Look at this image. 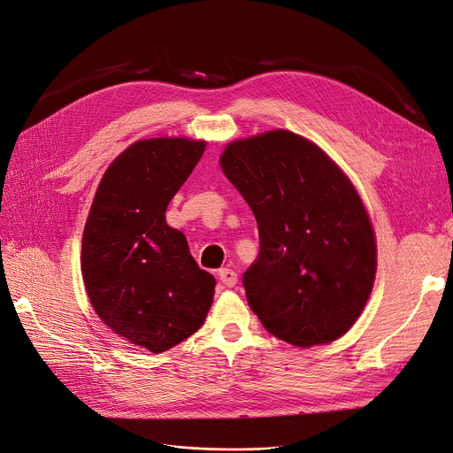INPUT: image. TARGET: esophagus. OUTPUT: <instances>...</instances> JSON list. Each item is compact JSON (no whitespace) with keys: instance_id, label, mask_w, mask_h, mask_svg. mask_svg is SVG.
I'll use <instances>...</instances> for the list:
<instances>
[{"instance_id":"1","label":"esophagus","mask_w":453,"mask_h":453,"mask_svg":"<svg viewBox=\"0 0 453 453\" xmlns=\"http://www.w3.org/2000/svg\"><path fill=\"white\" fill-rule=\"evenodd\" d=\"M219 278L226 287H234L238 281V274L233 269H220Z\"/></svg>"}]
</instances>
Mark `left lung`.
Masks as SVG:
<instances>
[{"label": "left lung", "instance_id": "1", "mask_svg": "<svg viewBox=\"0 0 453 453\" xmlns=\"http://www.w3.org/2000/svg\"><path fill=\"white\" fill-rule=\"evenodd\" d=\"M220 166L258 222L260 255L242 283L265 331L296 347L343 336L376 274L374 231L347 177L285 130L231 142Z\"/></svg>", "mask_w": 453, "mask_h": 453}]
</instances>
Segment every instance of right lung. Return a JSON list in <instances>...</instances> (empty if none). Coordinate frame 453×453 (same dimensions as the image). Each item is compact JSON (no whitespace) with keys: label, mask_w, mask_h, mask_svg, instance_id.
I'll return each instance as SVG.
<instances>
[{"label":"right lung","mask_w":453,"mask_h":453,"mask_svg":"<svg viewBox=\"0 0 453 453\" xmlns=\"http://www.w3.org/2000/svg\"><path fill=\"white\" fill-rule=\"evenodd\" d=\"M203 148L166 137L132 144L106 170L83 233L81 271L96 312L155 354L196 333L213 303L217 280L164 215Z\"/></svg>","instance_id":"right-lung-1"}]
</instances>
